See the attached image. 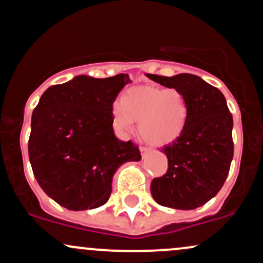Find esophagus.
Instances as JSON below:
<instances>
[{
  "mask_svg": "<svg viewBox=\"0 0 263 263\" xmlns=\"http://www.w3.org/2000/svg\"><path fill=\"white\" fill-rule=\"evenodd\" d=\"M151 151V149L148 148V147H145V146H141L140 147V152H141V155H142V157H145V155L147 154V152H149Z\"/></svg>",
  "mask_w": 263,
  "mask_h": 263,
  "instance_id": "obj_1",
  "label": "esophagus"
}]
</instances>
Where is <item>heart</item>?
Returning <instances> with one entry per match:
<instances>
[{
    "mask_svg": "<svg viewBox=\"0 0 263 263\" xmlns=\"http://www.w3.org/2000/svg\"><path fill=\"white\" fill-rule=\"evenodd\" d=\"M189 106L186 97L175 87L140 86L129 89L123 100L115 101L112 116L122 134L138 120V131L151 145L163 146L175 142L183 134Z\"/></svg>",
    "mask_w": 263,
    "mask_h": 263,
    "instance_id": "heart-1",
    "label": "heart"
}]
</instances>
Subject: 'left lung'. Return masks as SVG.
<instances>
[{"label":"left lung","mask_w":263,"mask_h":263,"mask_svg":"<svg viewBox=\"0 0 263 263\" xmlns=\"http://www.w3.org/2000/svg\"><path fill=\"white\" fill-rule=\"evenodd\" d=\"M146 76L164 87L180 89L189 106L183 134L162 148L168 168L162 177L152 180V197L170 209L195 210L217 195L229 175L233 157L232 115L220 89L201 77Z\"/></svg>","instance_id":"obj_1"}]
</instances>
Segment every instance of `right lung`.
<instances>
[{"instance_id":"obj_1","label":"right lung","mask_w":263,"mask_h":263,"mask_svg":"<svg viewBox=\"0 0 263 263\" xmlns=\"http://www.w3.org/2000/svg\"><path fill=\"white\" fill-rule=\"evenodd\" d=\"M128 74L76 76L43 92L33 109L28 157L48 197L72 211L102 206L118 167L140 161L138 146L115 136L112 105Z\"/></svg>"}]
</instances>
